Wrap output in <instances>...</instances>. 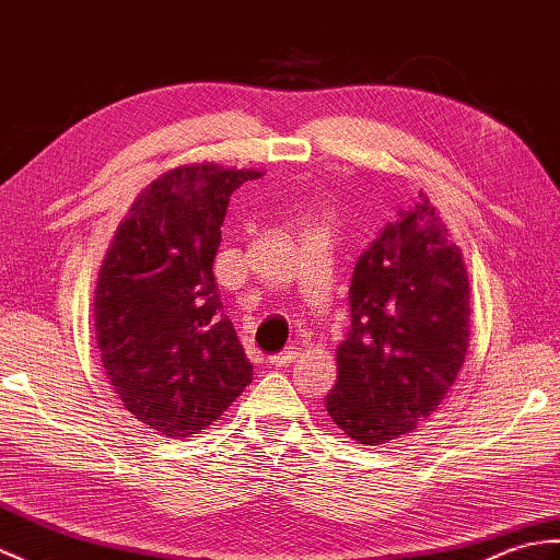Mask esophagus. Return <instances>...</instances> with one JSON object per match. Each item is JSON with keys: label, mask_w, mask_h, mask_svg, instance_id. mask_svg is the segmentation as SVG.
<instances>
[{"label": "esophagus", "mask_w": 560, "mask_h": 560, "mask_svg": "<svg viewBox=\"0 0 560 560\" xmlns=\"http://www.w3.org/2000/svg\"><path fill=\"white\" fill-rule=\"evenodd\" d=\"M295 355H298L295 350L289 348V350H281V353H277V355H271L269 362H271V365H275V368H283V365H289V362H293Z\"/></svg>", "instance_id": "1"}]
</instances>
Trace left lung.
Returning <instances> with one entry per match:
<instances>
[{
	"label": "left lung",
	"mask_w": 560,
	"mask_h": 560,
	"mask_svg": "<svg viewBox=\"0 0 560 560\" xmlns=\"http://www.w3.org/2000/svg\"><path fill=\"white\" fill-rule=\"evenodd\" d=\"M348 303L324 402L350 439L382 446L439 408L470 346L467 269L424 192L358 257Z\"/></svg>",
	"instance_id": "1"
}]
</instances>
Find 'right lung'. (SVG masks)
Wrapping results in <instances>:
<instances>
[{
  "label": "right lung",
  "instance_id": "obj_1",
  "mask_svg": "<svg viewBox=\"0 0 560 560\" xmlns=\"http://www.w3.org/2000/svg\"><path fill=\"white\" fill-rule=\"evenodd\" d=\"M259 176L219 164L172 168L138 195L102 262V368L124 408L166 439L210 427L253 382L212 265L231 192Z\"/></svg>",
  "mask_w": 560,
  "mask_h": 560
}]
</instances>
